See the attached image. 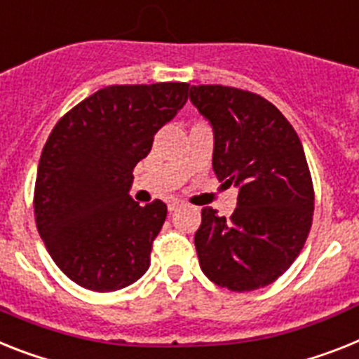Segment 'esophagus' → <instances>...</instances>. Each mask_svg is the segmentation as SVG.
<instances>
[{
	"label": "esophagus",
	"mask_w": 359,
	"mask_h": 359,
	"mask_svg": "<svg viewBox=\"0 0 359 359\" xmlns=\"http://www.w3.org/2000/svg\"><path fill=\"white\" fill-rule=\"evenodd\" d=\"M179 208H182V203H180V201H171V203L168 204V210H170V212H175V210H179Z\"/></svg>",
	"instance_id": "esophagus-1"
}]
</instances>
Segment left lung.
Segmentation results:
<instances>
[{
    "label": "left lung",
    "mask_w": 359,
    "mask_h": 359,
    "mask_svg": "<svg viewBox=\"0 0 359 359\" xmlns=\"http://www.w3.org/2000/svg\"><path fill=\"white\" fill-rule=\"evenodd\" d=\"M189 100L213 126V171L239 186L230 219L203 208L198 263L208 279L231 292L266 287L296 261L312 226L314 184L299 137L255 93L194 86Z\"/></svg>",
    "instance_id": "8db88e82"
}]
</instances>
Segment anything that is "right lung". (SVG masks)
Here are the masks:
<instances>
[{
  "label": "right lung",
  "mask_w": 359,
  "mask_h": 359,
  "mask_svg": "<svg viewBox=\"0 0 359 359\" xmlns=\"http://www.w3.org/2000/svg\"><path fill=\"white\" fill-rule=\"evenodd\" d=\"M189 83L109 86L74 105L43 146L34 217L56 266L80 287L114 292L149 268L162 201L129 197L133 170L188 100Z\"/></svg>",
  "instance_id": "obj_1"
}]
</instances>
